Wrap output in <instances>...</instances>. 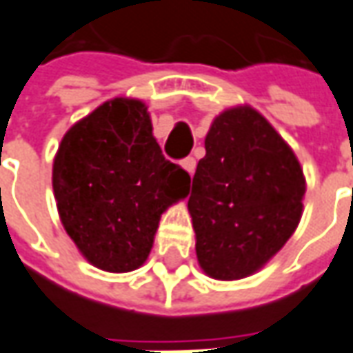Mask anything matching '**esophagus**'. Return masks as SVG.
Instances as JSON below:
<instances>
[{"instance_id": "1", "label": "esophagus", "mask_w": 353, "mask_h": 353, "mask_svg": "<svg viewBox=\"0 0 353 353\" xmlns=\"http://www.w3.org/2000/svg\"><path fill=\"white\" fill-rule=\"evenodd\" d=\"M181 166L185 168L187 172H189V174H191V176H193V172H195V166H196L195 158H193V157H187V158H183V160H181Z\"/></svg>"}]
</instances>
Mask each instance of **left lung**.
I'll list each match as a JSON object with an SVG mask.
<instances>
[{"mask_svg":"<svg viewBox=\"0 0 353 353\" xmlns=\"http://www.w3.org/2000/svg\"><path fill=\"white\" fill-rule=\"evenodd\" d=\"M205 148L187 203L196 259L208 276L239 280L257 272L294 234L305 177L294 150L249 106L222 112Z\"/></svg>","mask_w":353,"mask_h":353,"instance_id":"left-lung-1","label":"left lung"}]
</instances>
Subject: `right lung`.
I'll use <instances>...</instances> for the list:
<instances>
[{
  "mask_svg": "<svg viewBox=\"0 0 353 353\" xmlns=\"http://www.w3.org/2000/svg\"><path fill=\"white\" fill-rule=\"evenodd\" d=\"M61 224L94 267L129 272L148 257L162 212L191 177L164 158L146 106L114 98L63 137L54 160Z\"/></svg>",
  "mask_w": 353,
  "mask_h": 353,
  "instance_id": "1",
  "label": "right lung"
}]
</instances>
